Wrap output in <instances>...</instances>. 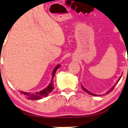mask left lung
Masks as SVG:
<instances>
[{
  "mask_svg": "<svg viewBox=\"0 0 128 128\" xmlns=\"http://www.w3.org/2000/svg\"><path fill=\"white\" fill-rule=\"evenodd\" d=\"M120 78H121V76H120V78H119V79H118V82H116V84H114V86H113V87H112V88H110V89L108 91H107V92H106V94H109V93H110V92H112V90H113V89H114V88L115 86H116V84H117V83H118V82H119V80H120ZM82 89H83V90H84V91L86 92V93H88V94H91V95H94V96H98V94H92V93H91V92H88V90H87V89H86V88H84V87H83V86H82Z\"/></svg>",
  "mask_w": 128,
  "mask_h": 128,
  "instance_id": "obj_1",
  "label": "left lung"
}]
</instances>
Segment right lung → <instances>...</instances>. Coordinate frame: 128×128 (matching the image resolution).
I'll list each match as a JSON object with an SVG mask.
<instances>
[{"instance_id":"obj_1","label":"right lung","mask_w":128,"mask_h":128,"mask_svg":"<svg viewBox=\"0 0 128 128\" xmlns=\"http://www.w3.org/2000/svg\"><path fill=\"white\" fill-rule=\"evenodd\" d=\"M60 67V64H58L56 67L55 68L54 70H53L52 74V79L53 78L54 76H55V73L58 69ZM54 89V84L53 82L52 81V82H50L47 88L42 90L40 92H37L35 93H31V92H24L20 91V93L24 96H25L27 99L30 100H38L40 99L46 97L50 93L52 92V91Z\"/></svg>"}]
</instances>
